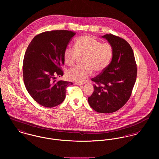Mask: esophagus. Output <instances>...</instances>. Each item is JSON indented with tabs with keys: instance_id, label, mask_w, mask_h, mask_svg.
Here are the masks:
<instances>
[{
	"instance_id": "obj_1",
	"label": "esophagus",
	"mask_w": 159,
	"mask_h": 159,
	"mask_svg": "<svg viewBox=\"0 0 159 159\" xmlns=\"http://www.w3.org/2000/svg\"><path fill=\"white\" fill-rule=\"evenodd\" d=\"M75 84L77 85V86H81V85H83L82 83H79V82H75Z\"/></svg>"
}]
</instances>
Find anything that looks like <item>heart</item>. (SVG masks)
Wrapping results in <instances>:
<instances>
[{
	"label": "heart",
	"mask_w": 159,
	"mask_h": 159,
	"mask_svg": "<svg viewBox=\"0 0 159 159\" xmlns=\"http://www.w3.org/2000/svg\"><path fill=\"white\" fill-rule=\"evenodd\" d=\"M113 56V48L109 43H102L91 35H83L76 39L75 48L67 46L63 54L64 61L73 66L79 57H83V66H75L67 73L68 78L79 82L85 81L92 73L104 70L110 63Z\"/></svg>",
	"instance_id": "obj_1"
}]
</instances>
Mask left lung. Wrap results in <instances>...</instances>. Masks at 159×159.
Masks as SVG:
<instances>
[{"instance_id": "left-lung-1", "label": "left lung", "mask_w": 159, "mask_h": 159, "mask_svg": "<svg viewBox=\"0 0 159 159\" xmlns=\"http://www.w3.org/2000/svg\"><path fill=\"white\" fill-rule=\"evenodd\" d=\"M113 48L111 62L98 76L88 102L98 113H111L129 100L136 81L137 67L133 49L124 39L111 34L102 36Z\"/></svg>"}]
</instances>
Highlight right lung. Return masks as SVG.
Segmentation results:
<instances>
[{"label":"right lung","instance_id":"add662e5","mask_svg":"<svg viewBox=\"0 0 159 159\" xmlns=\"http://www.w3.org/2000/svg\"><path fill=\"white\" fill-rule=\"evenodd\" d=\"M75 32L55 30L40 33L32 40L23 60V80L29 93L38 103L51 108L61 104L66 89L73 83L55 80L62 76L63 54Z\"/></svg>","mask_w":159,"mask_h":159}]
</instances>
